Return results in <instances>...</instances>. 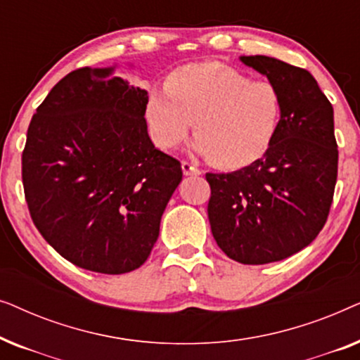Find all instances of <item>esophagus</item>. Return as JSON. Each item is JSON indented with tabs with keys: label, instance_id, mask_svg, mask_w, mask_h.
I'll return each mask as SVG.
<instances>
[{
	"label": "esophagus",
	"instance_id": "esophagus-1",
	"mask_svg": "<svg viewBox=\"0 0 360 360\" xmlns=\"http://www.w3.org/2000/svg\"><path fill=\"white\" fill-rule=\"evenodd\" d=\"M181 170H184V175H186V176L188 175L196 176L201 174V170L198 169V167H196L195 164H190V162H186V160L181 162Z\"/></svg>",
	"mask_w": 360,
	"mask_h": 360
}]
</instances>
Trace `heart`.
I'll list each match as a JSON object with an SVG mask.
<instances>
[{
	"label": "heart",
	"mask_w": 360,
	"mask_h": 360,
	"mask_svg": "<svg viewBox=\"0 0 360 360\" xmlns=\"http://www.w3.org/2000/svg\"><path fill=\"white\" fill-rule=\"evenodd\" d=\"M282 100L269 82H252L218 62L174 72L147 96V122L157 144L174 149L195 122L193 147L223 169H240L265 154L277 132Z\"/></svg>",
	"instance_id": "heart-1"
}]
</instances>
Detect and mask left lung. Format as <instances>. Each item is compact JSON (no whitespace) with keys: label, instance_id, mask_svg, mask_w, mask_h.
I'll list each match as a JSON object with an SVG mask.
<instances>
[{"label":"left lung","instance_id":"8db88e82","mask_svg":"<svg viewBox=\"0 0 360 360\" xmlns=\"http://www.w3.org/2000/svg\"><path fill=\"white\" fill-rule=\"evenodd\" d=\"M239 60L277 88L282 115L264 157L229 174H206L208 218L229 259L260 265L300 252L323 229L338 179V144L333 106L311 73L267 56Z\"/></svg>","mask_w":360,"mask_h":360}]
</instances>
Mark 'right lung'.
<instances>
[{"label": "right lung", "mask_w": 360, "mask_h": 360, "mask_svg": "<svg viewBox=\"0 0 360 360\" xmlns=\"http://www.w3.org/2000/svg\"><path fill=\"white\" fill-rule=\"evenodd\" d=\"M116 65L78 68L36 110L22 152L29 213L68 262L126 274L149 257L180 162L152 144L147 91Z\"/></svg>", "instance_id": "obj_1"}]
</instances>
